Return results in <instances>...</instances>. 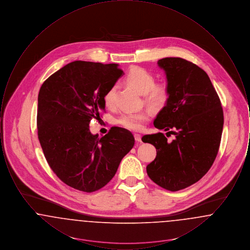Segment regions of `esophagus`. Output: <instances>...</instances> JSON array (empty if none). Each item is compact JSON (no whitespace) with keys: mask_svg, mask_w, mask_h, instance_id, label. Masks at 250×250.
<instances>
[{"mask_svg":"<svg viewBox=\"0 0 250 250\" xmlns=\"http://www.w3.org/2000/svg\"><path fill=\"white\" fill-rule=\"evenodd\" d=\"M134 138H135V141H136V142H138V143H142V137H141V135H139V134H135V135H134Z\"/></svg>","mask_w":250,"mask_h":250,"instance_id":"1","label":"esophagus"}]
</instances>
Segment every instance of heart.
<instances>
[{
  "label": "heart",
  "mask_w": 250,
  "mask_h": 250,
  "mask_svg": "<svg viewBox=\"0 0 250 250\" xmlns=\"http://www.w3.org/2000/svg\"><path fill=\"white\" fill-rule=\"evenodd\" d=\"M126 81L140 93L145 95L146 103L154 109L165 107L169 97L168 88L165 83H155V77L140 66L132 67L126 75ZM117 85H112L104 95L105 106L114 108L117 104ZM150 110H141L137 112H125L118 118V124L125 128L132 131H140L143 124L150 119Z\"/></svg>",
  "instance_id": "1"
}]
</instances>
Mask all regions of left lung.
Instances as JSON below:
<instances>
[{"mask_svg":"<svg viewBox=\"0 0 250 250\" xmlns=\"http://www.w3.org/2000/svg\"><path fill=\"white\" fill-rule=\"evenodd\" d=\"M167 76L169 97L154 121L163 133L143 136L156 149L147 174L167 190L184 189L202 179L218 153L224 116L221 102L206 72L189 61L168 57L157 62Z\"/></svg>","mask_w":250,"mask_h":250,"instance_id":"1","label":"left lung"}]
</instances>
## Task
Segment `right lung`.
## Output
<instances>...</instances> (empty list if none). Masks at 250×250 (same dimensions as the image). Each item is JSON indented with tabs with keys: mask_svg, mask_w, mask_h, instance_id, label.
Masks as SVG:
<instances>
[{
	"mask_svg": "<svg viewBox=\"0 0 250 250\" xmlns=\"http://www.w3.org/2000/svg\"><path fill=\"white\" fill-rule=\"evenodd\" d=\"M116 63L75 61L52 74L38 94L37 134L48 165L67 186L83 192L105 187L134 146L130 131L90 132L105 110L104 95L123 76Z\"/></svg>",
	"mask_w": 250,
	"mask_h": 250,
	"instance_id": "add662e5",
	"label": "right lung"
}]
</instances>
